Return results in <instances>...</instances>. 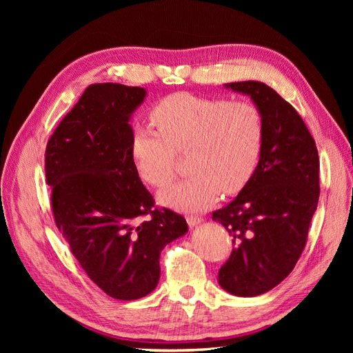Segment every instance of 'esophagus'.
<instances>
[{
  "mask_svg": "<svg viewBox=\"0 0 353 353\" xmlns=\"http://www.w3.org/2000/svg\"><path fill=\"white\" fill-rule=\"evenodd\" d=\"M201 221H203V218L199 216V215H188V216H187V222H188V225H190L191 228L199 225V223H200Z\"/></svg>",
  "mask_w": 353,
  "mask_h": 353,
  "instance_id": "34e87169",
  "label": "esophagus"
}]
</instances>
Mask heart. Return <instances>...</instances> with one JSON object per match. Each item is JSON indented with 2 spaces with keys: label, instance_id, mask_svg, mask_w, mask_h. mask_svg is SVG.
Masks as SVG:
<instances>
[{
  "label": "heart",
  "instance_id": "1",
  "mask_svg": "<svg viewBox=\"0 0 353 353\" xmlns=\"http://www.w3.org/2000/svg\"><path fill=\"white\" fill-rule=\"evenodd\" d=\"M159 131L132 126L131 154L140 176L156 188L175 178L176 153H185L191 174L160 194L163 205L203 210L221 193L237 194L259 165L265 125L249 100L170 94L152 110Z\"/></svg>",
  "mask_w": 353,
  "mask_h": 353
}]
</instances>
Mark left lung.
<instances>
[{"label":"left lung","mask_w":353,"mask_h":353,"mask_svg":"<svg viewBox=\"0 0 353 353\" xmlns=\"http://www.w3.org/2000/svg\"><path fill=\"white\" fill-rule=\"evenodd\" d=\"M258 105L265 125L259 165L239 196L212 219L232 237L218 283L240 297L259 296L294 268L319 199V159L311 132L290 103L258 81L225 83Z\"/></svg>","instance_id":"1"}]
</instances>
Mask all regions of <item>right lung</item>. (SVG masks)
Instances as JSON below:
<instances>
[{
	"label": "right lung",
	"instance_id": "1",
	"mask_svg": "<svg viewBox=\"0 0 353 353\" xmlns=\"http://www.w3.org/2000/svg\"><path fill=\"white\" fill-rule=\"evenodd\" d=\"M145 90L92 83L46 148L56 225L82 270L119 301L152 293L160 252L188 231L184 216L156 209L131 154L132 112Z\"/></svg>",
	"mask_w": 353,
	"mask_h": 353
}]
</instances>
